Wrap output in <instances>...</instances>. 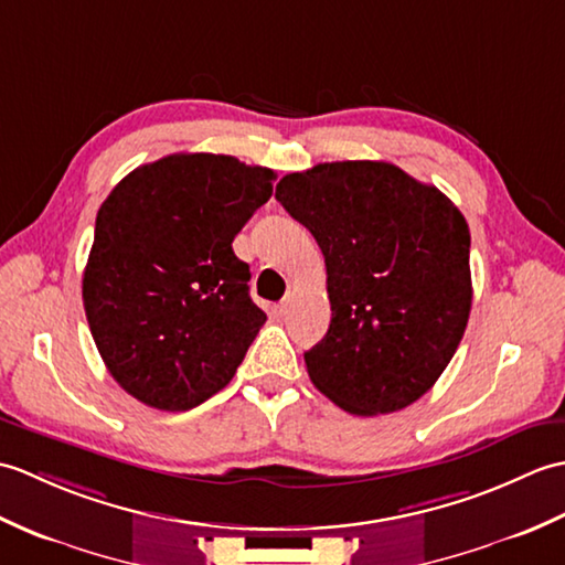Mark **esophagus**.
Masks as SVG:
<instances>
[{"mask_svg": "<svg viewBox=\"0 0 565 565\" xmlns=\"http://www.w3.org/2000/svg\"><path fill=\"white\" fill-rule=\"evenodd\" d=\"M291 303H294V294H286V296L281 298V303H279V313H289Z\"/></svg>", "mask_w": 565, "mask_h": 565, "instance_id": "esophagus-1", "label": "esophagus"}]
</instances>
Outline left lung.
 Masks as SVG:
<instances>
[{"instance_id":"8db88e82","label":"left lung","mask_w":565,"mask_h":565,"mask_svg":"<svg viewBox=\"0 0 565 565\" xmlns=\"http://www.w3.org/2000/svg\"><path fill=\"white\" fill-rule=\"evenodd\" d=\"M276 201L316 237L332 320L308 376L352 415L403 411L435 386L471 313V233L437 186L374 160L286 174Z\"/></svg>"}]
</instances>
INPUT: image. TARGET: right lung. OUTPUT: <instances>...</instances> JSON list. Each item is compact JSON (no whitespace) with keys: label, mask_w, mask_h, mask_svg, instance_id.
<instances>
[{"label":"right lung","mask_w":565,"mask_h":565,"mask_svg":"<svg viewBox=\"0 0 565 565\" xmlns=\"http://www.w3.org/2000/svg\"><path fill=\"white\" fill-rule=\"evenodd\" d=\"M276 174L231 154L179 152L124 177L97 213L84 313L109 374L182 413L225 388L267 313L233 239Z\"/></svg>","instance_id":"1"}]
</instances>
